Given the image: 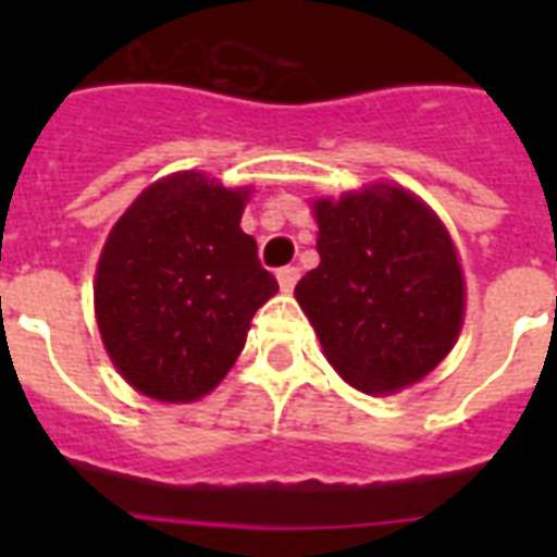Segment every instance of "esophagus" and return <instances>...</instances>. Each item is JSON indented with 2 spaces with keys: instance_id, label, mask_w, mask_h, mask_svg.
Returning a JSON list of instances; mask_svg holds the SVG:
<instances>
[{
  "instance_id": "esophagus-1",
  "label": "esophagus",
  "mask_w": 557,
  "mask_h": 557,
  "mask_svg": "<svg viewBox=\"0 0 557 557\" xmlns=\"http://www.w3.org/2000/svg\"><path fill=\"white\" fill-rule=\"evenodd\" d=\"M277 280L283 292H292L297 286V280H300V269L297 265H286V269L277 271Z\"/></svg>"
}]
</instances>
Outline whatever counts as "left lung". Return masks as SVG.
<instances>
[{
    "label": "left lung",
    "mask_w": 557,
    "mask_h": 557,
    "mask_svg": "<svg viewBox=\"0 0 557 557\" xmlns=\"http://www.w3.org/2000/svg\"><path fill=\"white\" fill-rule=\"evenodd\" d=\"M321 265L295 288L330 364L364 393L413 384L448 356L466 288L448 231L401 187L314 201Z\"/></svg>",
    "instance_id": "8db88e82"
}]
</instances>
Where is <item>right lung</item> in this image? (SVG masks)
<instances>
[{"label":"right lung","instance_id":"obj_1","mask_svg":"<svg viewBox=\"0 0 557 557\" xmlns=\"http://www.w3.org/2000/svg\"><path fill=\"white\" fill-rule=\"evenodd\" d=\"M248 190L201 173L156 182L112 227L95 277V312L112 364L159 401H193L243 352L253 312L277 280L239 227Z\"/></svg>","mask_w":557,"mask_h":557}]
</instances>
